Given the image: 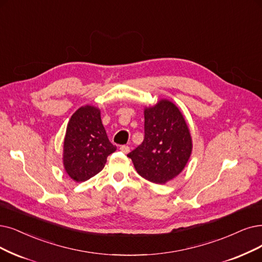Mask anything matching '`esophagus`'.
Here are the masks:
<instances>
[{
	"label": "esophagus",
	"mask_w": 262,
	"mask_h": 262,
	"mask_svg": "<svg viewBox=\"0 0 262 262\" xmlns=\"http://www.w3.org/2000/svg\"><path fill=\"white\" fill-rule=\"evenodd\" d=\"M120 150L122 151V152H124V154H128L129 151H130V147L128 145H121L120 146Z\"/></svg>",
	"instance_id": "34e87169"
}]
</instances>
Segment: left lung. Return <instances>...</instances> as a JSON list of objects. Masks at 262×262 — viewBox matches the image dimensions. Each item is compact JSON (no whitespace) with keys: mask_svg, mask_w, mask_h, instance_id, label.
<instances>
[{"mask_svg":"<svg viewBox=\"0 0 262 262\" xmlns=\"http://www.w3.org/2000/svg\"><path fill=\"white\" fill-rule=\"evenodd\" d=\"M144 141L128 154L138 173L156 184L174 179L191 154V137L182 113L162 100L144 112Z\"/></svg>","mask_w":262,"mask_h":262,"instance_id":"left-lung-1","label":"left lung"}]
</instances>
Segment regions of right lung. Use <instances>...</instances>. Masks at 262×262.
Wrapping results in <instances>:
<instances>
[{"label":"right lung","instance_id":"right-lung-1","mask_svg":"<svg viewBox=\"0 0 262 262\" xmlns=\"http://www.w3.org/2000/svg\"><path fill=\"white\" fill-rule=\"evenodd\" d=\"M104 129L99 108L86 105L71 117L64 139L63 163L75 182H85L98 174L106 158L116 150Z\"/></svg>","mask_w":262,"mask_h":262}]
</instances>
